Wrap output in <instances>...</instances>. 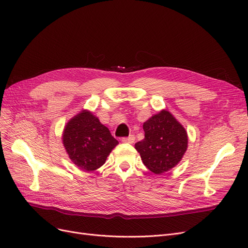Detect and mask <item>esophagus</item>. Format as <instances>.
<instances>
[{"mask_svg":"<svg viewBox=\"0 0 248 248\" xmlns=\"http://www.w3.org/2000/svg\"><path fill=\"white\" fill-rule=\"evenodd\" d=\"M135 140V136L134 135H129L128 137H123L121 141L124 143H133Z\"/></svg>","mask_w":248,"mask_h":248,"instance_id":"1","label":"esophagus"}]
</instances>
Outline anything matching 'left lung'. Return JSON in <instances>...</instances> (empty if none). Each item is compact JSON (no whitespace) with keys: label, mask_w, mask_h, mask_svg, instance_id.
I'll return each instance as SVG.
<instances>
[{"label":"left lung","mask_w":248,"mask_h":248,"mask_svg":"<svg viewBox=\"0 0 248 248\" xmlns=\"http://www.w3.org/2000/svg\"><path fill=\"white\" fill-rule=\"evenodd\" d=\"M144 138L135 143L143 164L155 174L170 171L182 160L188 146L183 125L167 110H162L143 123Z\"/></svg>","instance_id":"left-lung-1"}]
</instances>
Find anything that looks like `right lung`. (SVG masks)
I'll return each instance as SVG.
<instances>
[{"label": "right lung", "instance_id": "add662e5", "mask_svg": "<svg viewBox=\"0 0 248 248\" xmlns=\"http://www.w3.org/2000/svg\"><path fill=\"white\" fill-rule=\"evenodd\" d=\"M63 144L71 162L85 172L102 167L119 143L91 111L82 110L65 125Z\"/></svg>", "mask_w": 248, "mask_h": 248}]
</instances>
